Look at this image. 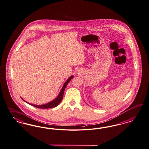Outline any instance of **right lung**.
I'll use <instances>...</instances> for the list:
<instances>
[{"mask_svg": "<svg viewBox=\"0 0 149 149\" xmlns=\"http://www.w3.org/2000/svg\"><path fill=\"white\" fill-rule=\"evenodd\" d=\"M74 77L73 75L70 76V77H69L68 79H67V81L65 82H64V84H63V87H62V89L60 91L58 95V96H56V97L53 100H52L51 102H49L47 103L46 104H41V105H37V104H32L30 103L27 102L26 101H25L21 97V98L25 102L30 104L31 106H33V107H35L37 108H43V109H46V108H54V107H56L62 101V99H63V94L64 93V90H65V88L67 86L69 82H70V81L72 80V79Z\"/></svg>", "mask_w": 149, "mask_h": 149, "instance_id": "1", "label": "right lung"}]
</instances>
